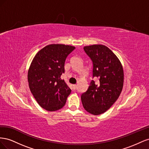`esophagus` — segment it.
<instances>
[{
    "instance_id": "1",
    "label": "esophagus",
    "mask_w": 149,
    "mask_h": 149,
    "mask_svg": "<svg viewBox=\"0 0 149 149\" xmlns=\"http://www.w3.org/2000/svg\"><path fill=\"white\" fill-rule=\"evenodd\" d=\"M73 89L75 90L76 89V88H77V85H76V84H73Z\"/></svg>"
}]
</instances>
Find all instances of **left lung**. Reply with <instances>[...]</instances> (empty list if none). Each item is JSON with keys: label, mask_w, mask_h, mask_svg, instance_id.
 Listing matches in <instances>:
<instances>
[{"label": "left lung", "mask_w": 149, "mask_h": 149, "mask_svg": "<svg viewBox=\"0 0 149 149\" xmlns=\"http://www.w3.org/2000/svg\"><path fill=\"white\" fill-rule=\"evenodd\" d=\"M84 50L93 61V78H98L100 82L96 84L92 80L81 99L86 111L100 115L109 109L120 96L124 84L123 68L118 58L105 45L86 46Z\"/></svg>", "instance_id": "1"}]
</instances>
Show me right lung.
Listing matches in <instances>:
<instances>
[{"label":"right lung","instance_id":"add662e5","mask_svg":"<svg viewBox=\"0 0 149 149\" xmlns=\"http://www.w3.org/2000/svg\"><path fill=\"white\" fill-rule=\"evenodd\" d=\"M74 47L52 44L36 54L28 71V82L31 93L43 109L59 110L65 104L71 92L61 75L65 73V63Z\"/></svg>","mask_w":149,"mask_h":149}]
</instances>
